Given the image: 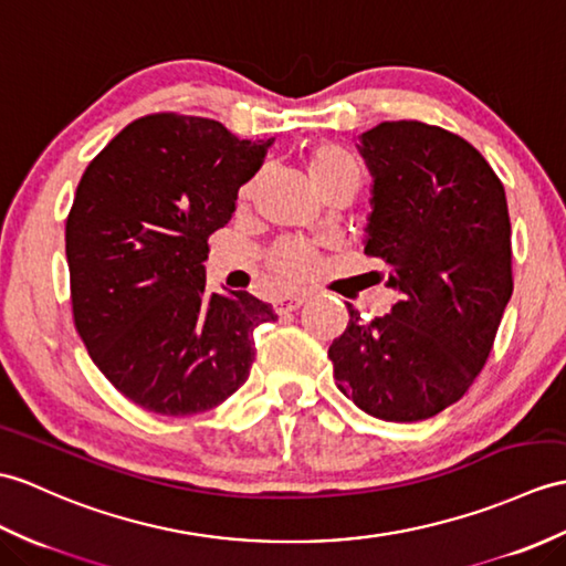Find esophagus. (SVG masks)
I'll use <instances>...</instances> for the list:
<instances>
[{"label":"esophagus","mask_w":566,"mask_h":566,"mask_svg":"<svg viewBox=\"0 0 566 566\" xmlns=\"http://www.w3.org/2000/svg\"><path fill=\"white\" fill-rule=\"evenodd\" d=\"M304 304H306V294H292V296H282L277 304H274V311L282 315V313H292Z\"/></svg>","instance_id":"1"}]
</instances>
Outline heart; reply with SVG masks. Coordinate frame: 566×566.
I'll return each instance as SVG.
<instances>
[{"label":"heart","instance_id":"1","mask_svg":"<svg viewBox=\"0 0 566 566\" xmlns=\"http://www.w3.org/2000/svg\"><path fill=\"white\" fill-rule=\"evenodd\" d=\"M306 168L313 186L318 190L331 186L335 180L359 178L357 161L352 159V154L335 147V144H323V147L313 149L306 161ZM270 265L274 272L282 274L284 280L298 282L311 274L315 265V251L304 241H284L272 251Z\"/></svg>","mask_w":566,"mask_h":566}]
</instances>
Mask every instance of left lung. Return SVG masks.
Masks as SVG:
<instances>
[{
    "label": "left lung",
    "mask_w": 566,
    "mask_h": 566,
    "mask_svg": "<svg viewBox=\"0 0 566 566\" xmlns=\"http://www.w3.org/2000/svg\"><path fill=\"white\" fill-rule=\"evenodd\" d=\"M359 139L374 178L364 253L400 296L371 323L347 306L327 357L359 410L419 422L461 400L490 357L514 292L506 195L484 156L443 127L380 123Z\"/></svg>",
    "instance_id": "1"
}]
</instances>
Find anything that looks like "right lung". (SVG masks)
<instances>
[{"label":"right lung","mask_w":566,"mask_h":566,"mask_svg":"<svg viewBox=\"0 0 566 566\" xmlns=\"http://www.w3.org/2000/svg\"><path fill=\"white\" fill-rule=\"evenodd\" d=\"M270 144L209 117L154 113L78 180L64 233L74 325L101 374L144 410L221 405L251 374L255 327L277 321L248 292L209 294L202 265Z\"/></svg>","instance_id":"add662e5"}]
</instances>
